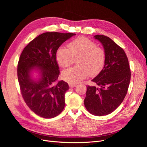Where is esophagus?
<instances>
[{"mask_svg":"<svg viewBox=\"0 0 147 147\" xmlns=\"http://www.w3.org/2000/svg\"><path fill=\"white\" fill-rule=\"evenodd\" d=\"M69 86L70 88H74L76 86V84H72V83H69Z\"/></svg>","mask_w":147,"mask_h":147,"instance_id":"1","label":"esophagus"}]
</instances>
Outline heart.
<instances>
[{
  "instance_id": "heart-1",
  "label": "heart",
  "mask_w": 147,
  "mask_h": 147,
  "mask_svg": "<svg viewBox=\"0 0 147 147\" xmlns=\"http://www.w3.org/2000/svg\"><path fill=\"white\" fill-rule=\"evenodd\" d=\"M69 49L61 47L57 53V59L63 67H69L78 59V66L64 70L61 76L69 83L75 84L86 78L98 74L103 67L105 53L102 48L85 37H80L68 44Z\"/></svg>"
}]
</instances>
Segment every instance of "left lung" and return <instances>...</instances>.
Returning a JSON list of instances; mask_svg holds the SVG:
<instances>
[{
	"label": "left lung",
	"instance_id": "obj_1",
	"mask_svg": "<svg viewBox=\"0 0 147 147\" xmlns=\"http://www.w3.org/2000/svg\"><path fill=\"white\" fill-rule=\"evenodd\" d=\"M96 39L103 45L105 61L103 68L92 82L96 86H88L84 106L93 115H108L122 103L127 93L131 70L127 56L112 39L97 34Z\"/></svg>",
	"mask_w": 147,
	"mask_h": 147
}]
</instances>
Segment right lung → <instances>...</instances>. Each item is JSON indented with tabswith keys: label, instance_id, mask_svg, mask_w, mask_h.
I'll list each match as a JSON object with an SVG mask.
<instances>
[{
	"label": "right lung",
	"instance_id": "add662e5",
	"mask_svg": "<svg viewBox=\"0 0 147 147\" xmlns=\"http://www.w3.org/2000/svg\"><path fill=\"white\" fill-rule=\"evenodd\" d=\"M75 34L46 32L35 38L25 47L18 64V78L21 92L28 108L40 117L50 119L62 112L67 83L56 82L59 68L56 59L59 46ZM38 68L41 77L31 78L30 73Z\"/></svg>",
	"mask_w": 147,
	"mask_h": 147
}]
</instances>
